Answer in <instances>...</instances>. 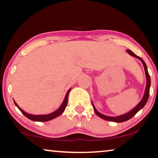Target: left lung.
I'll return each mask as SVG.
<instances>
[{
	"label": "left lung",
	"instance_id": "8db88e82",
	"mask_svg": "<svg viewBox=\"0 0 158 158\" xmlns=\"http://www.w3.org/2000/svg\"><path fill=\"white\" fill-rule=\"evenodd\" d=\"M127 52H128L129 55L134 56V57L139 59V60L142 62L143 67H144V69L145 72V76H146V79H147V84H146V87H145V91L144 93V95H143L142 99H141L140 102H139V103L136 106L135 108H133L131 111H129L126 114H125L123 115H121V116H115V117H110V116H105L102 114H101L96 109V108L94 107V105L93 104V102H91V103H92L94 110L95 113L98 116H99L102 118L106 120V121H112V122H116V123H121V122H124L128 121V120L131 119L132 117H133L135 115L137 114V113L139 111L140 109H142L143 107L145 106V105L146 104V103L148 100V98H149V94H150V75L148 74V68L146 64L144 61L143 60L142 58H140V56H138L137 55H135L133 52L131 51L130 49H127Z\"/></svg>",
	"mask_w": 158,
	"mask_h": 158
}]
</instances>
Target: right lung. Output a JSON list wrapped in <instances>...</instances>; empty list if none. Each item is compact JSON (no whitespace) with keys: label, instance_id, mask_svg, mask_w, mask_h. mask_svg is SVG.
<instances>
[{"label":"right lung","instance_id":"right-lung-1","mask_svg":"<svg viewBox=\"0 0 158 158\" xmlns=\"http://www.w3.org/2000/svg\"><path fill=\"white\" fill-rule=\"evenodd\" d=\"M70 90H71V89H69L67 92V94H66L64 99V101H63L62 105L60 106V107L58 109H56V110H55L54 112L51 113V114H46V115H32V114H27V113L24 111V110H23L22 109H20V108L19 107V106L15 102V101H14V103H15L16 106L18 108V109L20 110L21 112H22V114H24V116L25 117H27V118H29L30 120H32V121H40V122L48 121H50V120H52V119L58 117L59 116H60V115L64 111V110L66 109V106H67V105L68 94H69Z\"/></svg>","mask_w":158,"mask_h":158}]
</instances>
